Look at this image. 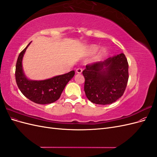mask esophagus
I'll list each match as a JSON object with an SVG mask.
<instances>
[{"instance_id": "obj_1", "label": "esophagus", "mask_w": 157, "mask_h": 157, "mask_svg": "<svg viewBox=\"0 0 157 157\" xmlns=\"http://www.w3.org/2000/svg\"><path fill=\"white\" fill-rule=\"evenodd\" d=\"M82 69L81 68H78V69H76V73H78V74L82 73Z\"/></svg>"}]
</instances>
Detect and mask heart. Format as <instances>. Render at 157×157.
Wrapping results in <instances>:
<instances>
[{
	"label": "heart",
	"mask_w": 157,
	"mask_h": 157,
	"mask_svg": "<svg viewBox=\"0 0 157 157\" xmlns=\"http://www.w3.org/2000/svg\"><path fill=\"white\" fill-rule=\"evenodd\" d=\"M97 49H98V46L96 45H95V44L89 45V46H88L86 47V53L87 55H92V54H93L94 53H95V52H96ZM105 48H100L98 50L96 56H94V59L96 60H96H99L103 56V54H105Z\"/></svg>",
	"instance_id": "1"
}]
</instances>
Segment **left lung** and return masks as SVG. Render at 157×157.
Here are the masks:
<instances>
[{
    "instance_id": "left-lung-1",
    "label": "left lung",
    "mask_w": 157,
    "mask_h": 157,
    "mask_svg": "<svg viewBox=\"0 0 157 157\" xmlns=\"http://www.w3.org/2000/svg\"><path fill=\"white\" fill-rule=\"evenodd\" d=\"M84 92L89 100L99 105L116 101L124 94L128 80V63L124 54L87 65L82 71Z\"/></svg>"
}]
</instances>
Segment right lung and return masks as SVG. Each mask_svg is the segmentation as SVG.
I'll return each instance as SVG.
<instances>
[{"mask_svg":"<svg viewBox=\"0 0 157 157\" xmlns=\"http://www.w3.org/2000/svg\"><path fill=\"white\" fill-rule=\"evenodd\" d=\"M30 43L19 55L16 66V80L21 93L38 104H48L58 100L67 84L75 75V71L64 75H58L52 78L35 80L27 78L22 66V60L25 52Z\"/></svg>","mask_w":157,"mask_h":157,"instance_id":"add662e5","label":"right lung"}]
</instances>
